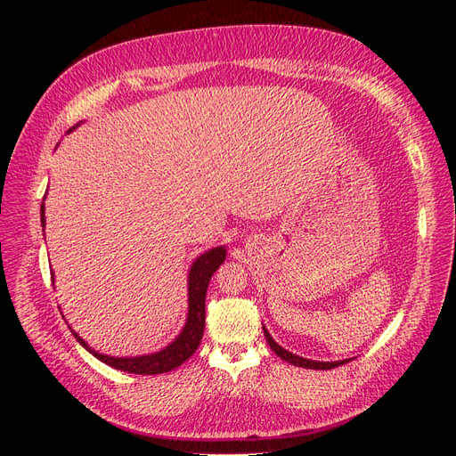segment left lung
<instances>
[{"label": "left lung", "mask_w": 456, "mask_h": 456, "mask_svg": "<svg viewBox=\"0 0 456 456\" xmlns=\"http://www.w3.org/2000/svg\"><path fill=\"white\" fill-rule=\"evenodd\" d=\"M265 329V327H262ZM265 337H266V340H268V344H270V348L278 354L281 360H285V362H289V363H293V365H298V367H306V369H335V367H338V365H344V363H348V360H342V362H312V360H305V357H298V355H295V354H291V352H287V350H283L278 342H275L272 337H270V333L268 330L265 329Z\"/></svg>", "instance_id": "obj_1"}]
</instances>
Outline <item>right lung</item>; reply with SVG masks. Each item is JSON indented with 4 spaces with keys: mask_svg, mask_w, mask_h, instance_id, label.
Returning a JSON list of instances; mask_svg holds the SVG:
<instances>
[{
    "mask_svg": "<svg viewBox=\"0 0 456 456\" xmlns=\"http://www.w3.org/2000/svg\"><path fill=\"white\" fill-rule=\"evenodd\" d=\"M41 226H45L44 203H41ZM224 256H226L224 247H216V249L203 253L194 262V266H191L188 275V322L183 329V333L178 335V338L171 342L165 350L151 355H141V357H110L89 348L86 340L77 337V333L72 330L76 340L86 350H89L96 360H101L102 363L114 367L118 370L134 372V375H161V372L176 369L178 365H183L190 355H194V352L200 346L203 329H205L207 287H209V280L215 273V270L224 262Z\"/></svg>",
    "mask_w": 456,
    "mask_h": 456,
    "instance_id": "1",
    "label": "right lung"
}]
</instances>
